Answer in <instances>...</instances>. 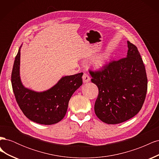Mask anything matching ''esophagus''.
Returning <instances> with one entry per match:
<instances>
[{
	"label": "esophagus",
	"mask_w": 159,
	"mask_h": 159,
	"mask_svg": "<svg viewBox=\"0 0 159 159\" xmlns=\"http://www.w3.org/2000/svg\"><path fill=\"white\" fill-rule=\"evenodd\" d=\"M82 79H83V82L84 83H88V82H89V81H90V78L87 74H84L83 75Z\"/></svg>",
	"instance_id": "34e87169"
}]
</instances>
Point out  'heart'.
<instances>
[{
  "mask_svg": "<svg viewBox=\"0 0 159 159\" xmlns=\"http://www.w3.org/2000/svg\"><path fill=\"white\" fill-rule=\"evenodd\" d=\"M111 55L108 53H102L93 59L91 66L95 70H102L106 67L110 61Z\"/></svg>",
  "mask_w": 159,
  "mask_h": 159,
  "instance_id": "b5f03b06",
  "label": "heart"
}]
</instances>
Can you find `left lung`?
Here are the masks:
<instances>
[{"instance_id":"1","label":"left lung","mask_w":159,"mask_h":159,"mask_svg":"<svg viewBox=\"0 0 159 159\" xmlns=\"http://www.w3.org/2000/svg\"><path fill=\"white\" fill-rule=\"evenodd\" d=\"M127 57L113 61L100 71H90L91 82L98 86L94 110L107 124H118L136 115L145 102L147 78L137 48L127 41Z\"/></svg>"}]
</instances>
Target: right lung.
<instances>
[{"label":"right lung","mask_w":159,"mask_h":159,"mask_svg":"<svg viewBox=\"0 0 159 159\" xmlns=\"http://www.w3.org/2000/svg\"><path fill=\"white\" fill-rule=\"evenodd\" d=\"M14 60L11 75L13 92L25 116L42 125L58 123L67 112L71 95L82 85L83 73L66 75L48 89L36 91L22 84L20 74V49Z\"/></svg>","instance_id":"right-lung-1"}]
</instances>
